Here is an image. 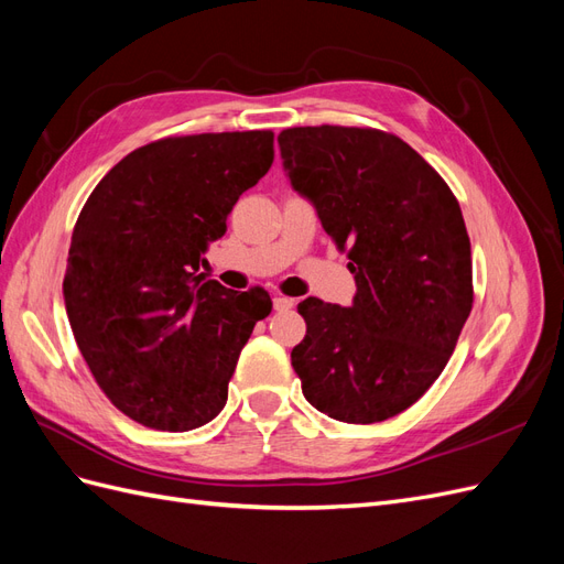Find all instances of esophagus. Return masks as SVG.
<instances>
[{
	"label": "esophagus",
	"instance_id": "esophagus-1",
	"mask_svg": "<svg viewBox=\"0 0 564 564\" xmlns=\"http://www.w3.org/2000/svg\"><path fill=\"white\" fill-rule=\"evenodd\" d=\"M272 305H275L278 313H286V311L294 308L296 301L294 299H286V296H275V299H272Z\"/></svg>",
	"mask_w": 564,
	"mask_h": 564
}]
</instances>
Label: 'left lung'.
Masks as SVG:
<instances>
[{"mask_svg":"<svg viewBox=\"0 0 564 564\" xmlns=\"http://www.w3.org/2000/svg\"><path fill=\"white\" fill-rule=\"evenodd\" d=\"M284 174L338 249L348 308L299 303L292 350L305 400L336 421L377 423L412 406L445 369L473 308L470 240L447 183L398 135L296 127L278 135Z\"/></svg>","mask_w":564,"mask_h":564,"instance_id":"1","label":"left lung"}]
</instances>
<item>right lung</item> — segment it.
<instances>
[{
  "instance_id": "obj_1",
  "label": "right lung",
  "mask_w": 564,
  "mask_h": 564,
  "mask_svg": "<svg viewBox=\"0 0 564 564\" xmlns=\"http://www.w3.org/2000/svg\"><path fill=\"white\" fill-rule=\"evenodd\" d=\"M272 131L143 145L84 204L67 251L65 313L110 402L148 429L218 416L253 324L272 301L197 276L240 195L272 164Z\"/></svg>"
}]
</instances>
